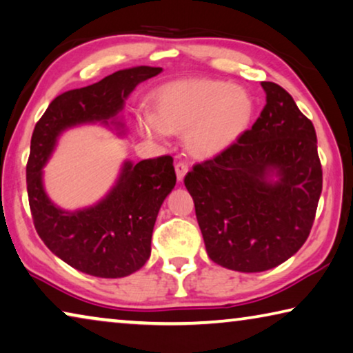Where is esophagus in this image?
<instances>
[{"label": "esophagus", "instance_id": "obj_1", "mask_svg": "<svg viewBox=\"0 0 353 353\" xmlns=\"http://www.w3.org/2000/svg\"><path fill=\"white\" fill-rule=\"evenodd\" d=\"M187 172H188V165L185 163V161H177V163H176V176H177L179 182L183 181V177H185Z\"/></svg>", "mask_w": 353, "mask_h": 353}]
</instances>
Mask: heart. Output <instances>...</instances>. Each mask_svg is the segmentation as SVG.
Wrapping results in <instances>:
<instances>
[{
  "instance_id": "b5f03b06",
  "label": "heart",
  "mask_w": 353,
  "mask_h": 353,
  "mask_svg": "<svg viewBox=\"0 0 353 353\" xmlns=\"http://www.w3.org/2000/svg\"><path fill=\"white\" fill-rule=\"evenodd\" d=\"M155 113L144 110L137 125L143 135L163 139L185 132L194 157L210 159L234 146L253 121L254 102L243 88L225 81L192 80L161 86L154 96Z\"/></svg>"
}]
</instances>
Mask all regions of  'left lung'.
<instances>
[{
  "mask_svg": "<svg viewBox=\"0 0 353 353\" xmlns=\"http://www.w3.org/2000/svg\"><path fill=\"white\" fill-rule=\"evenodd\" d=\"M261 86L267 103L253 127L183 179L207 254L245 273L268 270L297 253L322 192L314 125L286 89L272 81Z\"/></svg>",
  "mask_w": 353,
  "mask_h": 353,
  "instance_id": "8db88e82",
  "label": "left lung"
}]
</instances>
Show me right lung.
Instances as JSON below:
<instances>
[{"label":"right lung","mask_w":353,"mask_h":353,"mask_svg":"<svg viewBox=\"0 0 353 353\" xmlns=\"http://www.w3.org/2000/svg\"><path fill=\"white\" fill-rule=\"evenodd\" d=\"M161 67L139 65L117 70L91 86L56 97L31 138L26 188L34 228L48 250L88 275L122 278L141 268L150 256L154 225L165 198L176 185L171 155L125 161L113 190L96 205L65 212L48 199L42 168L65 128L86 122L122 127L117 114L141 81L159 75Z\"/></svg>","instance_id":"obj_1"}]
</instances>
